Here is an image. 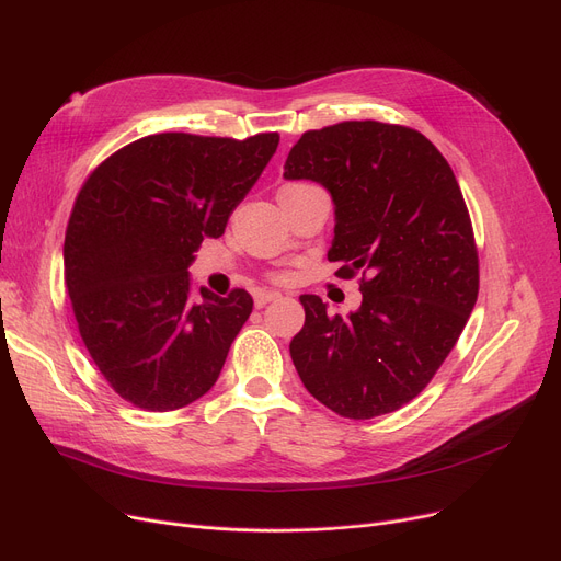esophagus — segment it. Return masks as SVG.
<instances>
[{
    "label": "esophagus",
    "mask_w": 561,
    "mask_h": 561,
    "mask_svg": "<svg viewBox=\"0 0 561 561\" xmlns=\"http://www.w3.org/2000/svg\"><path fill=\"white\" fill-rule=\"evenodd\" d=\"M277 298H282L279 290H259L256 296H254V305L261 309V307H265V305L277 300Z\"/></svg>",
    "instance_id": "obj_1"
}]
</instances>
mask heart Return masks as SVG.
<instances>
[{
    "label": "heart",
    "instance_id": "1",
    "mask_svg": "<svg viewBox=\"0 0 561 561\" xmlns=\"http://www.w3.org/2000/svg\"><path fill=\"white\" fill-rule=\"evenodd\" d=\"M300 186H309V184H288V186H284V188H300Z\"/></svg>",
    "mask_w": 561,
    "mask_h": 561
}]
</instances>
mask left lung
Returning <instances> with one entry per match:
<instances>
[{"mask_svg":"<svg viewBox=\"0 0 561 561\" xmlns=\"http://www.w3.org/2000/svg\"><path fill=\"white\" fill-rule=\"evenodd\" d=\"M284 176L330 191L328 259L343 263L339 277L362 271L364 296L345 318L300 296L290 359L339 416L391 414L430 385L478 302V248L455 172L416 129L350 121L302 134Z\"/></svg>","mask_w":561,"mask_h":561,"instance_id":"obj_1","label":"left lung"}]
</instances>
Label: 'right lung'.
<instances>
[{
    "instance_id": "right-lung-1",
    "label": "right lung",
    "mask_w": 561,
    "mask_h": 561,
    "mask_svg": "<svg viewBox=\"0 0 561 561\" xmlns=\"http://www.w3.org/2000/svg\"><path fill=\"white\" fill-rule=\"evenodd\" d=\"M279 145V134L245 140L154 134L100 163L81 186L66 229L64 265L88 355L127 402L182 409L209 391L252 313L233 288L218 298L188 265L204 239H218Z\"/></svg>"
}]
</instances>
